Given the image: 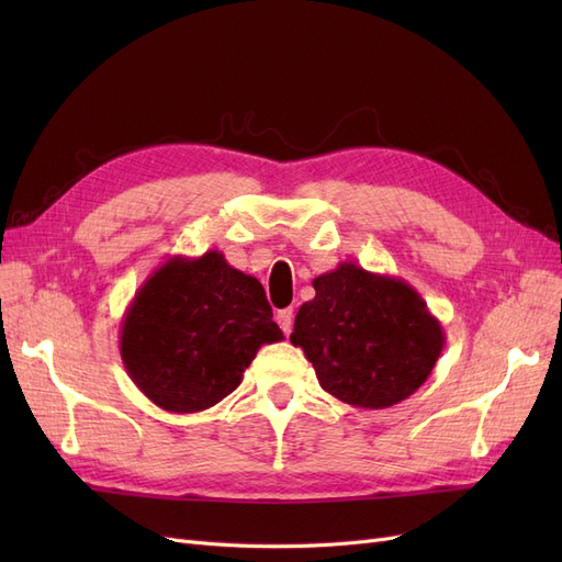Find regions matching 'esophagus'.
Wrapping results in <instances>:
<instances>
[{
    "label": "esophagus",
    "mask_w": 562,
    "mask_h": 562,
    "mask_svg": "<svg viewBox=\"0 0 562 562\" xmlns=\"http://www.w3.org/2000/svg\"><path fill=\"white\" fill-rule=\"evenodd\" d=\"M277 323L281 326L283 335H291V330H293V310H279L277 312Z\"/></svg>",
    "instance_id": "34e87169"
}]
</instances>
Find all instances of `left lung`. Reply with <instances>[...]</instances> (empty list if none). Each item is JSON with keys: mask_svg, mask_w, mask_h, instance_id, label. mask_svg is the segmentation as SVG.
<instances>
[{"mask_svg": "<svg viewBox=\"0 0 562 562\" xmlns=\"http://www.w3.org/2000/svg\"><path fill=\"white\" fill-rule=\"evenodd\" d=\"M312 285L316 295L300 307L291 342L330 396L382 411L427 382L446 333L411 283L342 262Z\"/></svg>", "mask_w": 562, "mask_h": 562, "instance_id": "obj_1", "label": "left lung"}]
</instances>
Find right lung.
Instances as JSON below:
<instances>
[{"label": "right lung", "instance_id": "obj_1", "mask_svg": "<svg viewBox=\"0 0 562 562\" xmlns=\"http://www.w3.org/2000/svg\"><path fill=\"white\" fill-rule=\"evenodd\" d=\"M262 283L220 250L173 255L138 288L119 351L133 384L168 413H201L241 384L262 345L281 342Z\"/></svg>", "mask_w": 562, "mask_h": 562}]
</instances>
